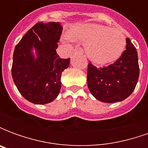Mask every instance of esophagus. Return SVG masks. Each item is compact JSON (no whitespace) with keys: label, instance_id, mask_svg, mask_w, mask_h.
Instances as JSON below:
<instances>
[{"label":"esophagus","instance_id":"esophagus-1","mask_svg":"<svg viewBox=\"0 0 148 148\" xmlns=\"http://www.w3.org/2000/svg\"><path fill=\"white\" fill-rule=\"evenodd\" d=\"M74 53H77V54H83V50L80 47H77V48H75L74 50Z\"/></svg>","mask_w":148,"mask_h":148}]
</instances>
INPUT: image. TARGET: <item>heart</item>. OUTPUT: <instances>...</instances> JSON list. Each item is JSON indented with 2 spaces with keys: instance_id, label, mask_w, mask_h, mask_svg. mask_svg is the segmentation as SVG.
I'll use <instances>...</instances> for the list:
<instances>
[{
  "instance_id": "b5f03b06",
  "label": "heart",
  "mask_w": 148,
  "mask_h": 148,
  "mask_svg": "<svg viewBox=\"0 0 148 148\" xmlns=\"http://www.w3.org/2000/svg\"><path fill=\"white\" fill-rule=\"evenodd\" d=\"M68 37L86 44L87 56L95 63L106 64L117 60L126 46V37L121 31L96 24L73 28ZM69 39L64 38V41Z\"/></svg>"
}]
</instances>
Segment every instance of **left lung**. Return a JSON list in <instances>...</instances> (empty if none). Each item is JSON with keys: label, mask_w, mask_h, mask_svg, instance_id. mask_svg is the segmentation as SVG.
Returning a JSON list of instances; mask_svg holds the SVG:
<instances>
[{"label": "left lung", "mask_w": 148, "mask_h": 148, "mask_svg": "<svg viewBox=\"0 0 148 148\" xmlns=\"http://www.w3.org/2000/svg\"><path fill=\"white\" fill-rule=\"evenodd\" d=\"M126 50L113 64L97 68L89 63L87 85L97 100L106 103L122 101L132 93L140 75L138 55L128 38Z\"/></svg>", "instance_id": "left-lung-1"}]
</instances>
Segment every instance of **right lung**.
Masks as SVG:
<instances>
[{
    "mask_svg": "<svg viewBox=\"0 0 148 148\" xmlns=\"http://www.w3.org/2000/svg\"><path fill=\"white\" fill-rule=\"evenodd\" d=\"M62 32L58 22H40L15 47L12 79L21 95L33 104L51 102L60 92L62 74L70 65V58H59L56 52Z\"/></svg>",
    "mask_w": 148,
    "mask_h": 148,
    "instance_id": "1",
    "label": "right lung"
}]
</instances>
